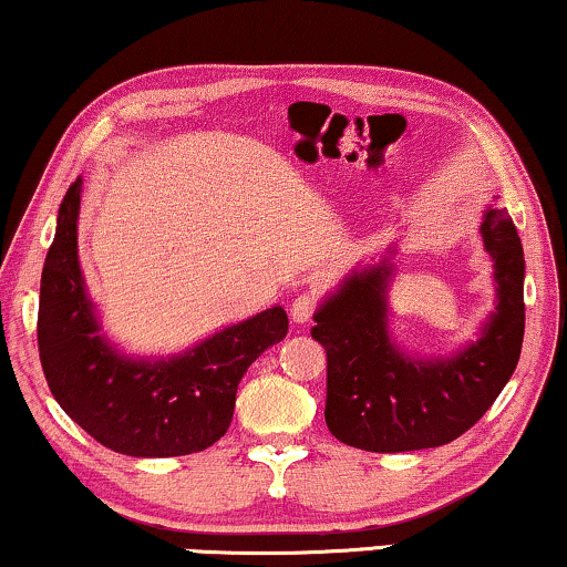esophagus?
<instances>
[{
	"label": "esophagus",
	"instance_id": "esophagus-1",
	"mask_svg": "<svg viewBox=\"0 0 567 567\" xmlns=\"http://www.w3.org/2000/svg\"><path fill=\"white\" fill-rule=\"evenodd\" d=\"M313 311H317V301H313V296H306V292H303V296H298L290 306V317H292V322H296V324L311 322Z\"/></svg>",
	"mask_w": 567,
	"mask_h": 567
}]
</instances>
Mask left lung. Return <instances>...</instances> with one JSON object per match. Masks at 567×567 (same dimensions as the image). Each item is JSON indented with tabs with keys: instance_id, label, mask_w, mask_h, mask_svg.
Instances as JSON below:
<instances>
[{
	"instance_id": "1",
	"label": "left lung",
	"mask_w": 567,
	"mask_h": 567,
	"mask_svg": "<svg viewBox=\"0 0 567 567\" xmlns=\"http://www.w3.org/2000/svg\"><path fill=\"white\" fill-rule=\"evenodd\" d=\"M483 245L494 258L496 311L481 338L452 359L409 357L388 336L391 264L367 266L313 313L327 353L324 420L338 441L395 454L460 439L513 378L523 349L525 258L507 210L488 208Z\"/></svg>"
}]
</instances>
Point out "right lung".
I'll return each instance as SVG.
<instances>
[{
	"label": "right lung",
	"mask_w": 567,
	"mask_h": 567,
	"mask_svg": "<svg viewBox=\"0 0 567 567\" xmlns=\"http://www.w3.org/2000/svg\"><path fill=\"white\" fill-rule=\"evenodd\" d=\"M81 179L68 187L42 269L39 359L63 412L102 446L128 456H182L227 433L243 374L288 336L271 306L172 359H128L100 332L79 266Z\"/></svg>",
	"instance_id": "add662e5"
}]
</instances>
